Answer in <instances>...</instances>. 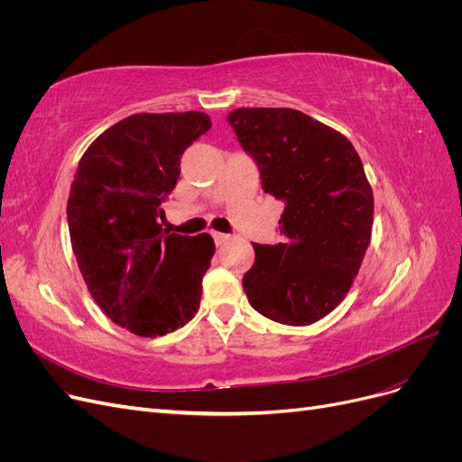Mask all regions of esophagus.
<instances>
[{"instance_id": "esophagus-1", "label": "esophagus", "mask_w": 462, "mask_h": 462, "mask_svg": "<svg viewBox=\"0 0 462 462\" xmlns=\"http://www.w3.org/2000/svg\"><path fill=\"white\" fill-rule=\"evenodd\" d=\"M212 236H214V241H216V245L219 246V245H226L231 236L229 235H226V233H212Z\"/></svg>"}]
</instances>
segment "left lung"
Segmentation results:
<instances>
[{"mask_svg": "<svg viewBox=\"0 0 462 462\" xmlns=\"http://www.w3.org/2000/svg\"><path fill=\"white\" fill-rule=\"evenodd\" d=\"M254 160L263 192L285 204L283 243L254 246L243 289L250 306L285 326H310L337 309L365 260L374 197L355 146L289 107H241L227 116Z\"/></svg>", "mask_w": 462, "mask_h": 462, "instance_id": "left-lung-1", "label": "left lung"}]
</instances>
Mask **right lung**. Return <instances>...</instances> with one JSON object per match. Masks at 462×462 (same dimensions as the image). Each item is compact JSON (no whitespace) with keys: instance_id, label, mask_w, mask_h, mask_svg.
I'll use <instances>...</instances> for the list:
<instances>
[{"instance_id":"obj_1","label":"right lung","mask_w":462,"mask_h":462,"mask_svg":"<svg viewBox=\"0 0 462 462\" xmlns=\"http://www.w3.org/2000/svg\"><path fill=\"white\" fill-rule=\"evenodd\" d=\"M209 127L200 111L136 114L97 136L77 167L67 223L79 270L97 306L141 337L183 328L200 309L214 239L170 233L160 219L180 156Z\"/></svg>"}]
</instances>
